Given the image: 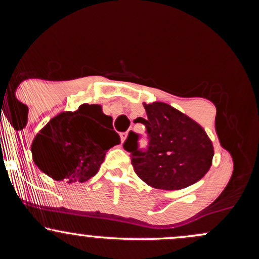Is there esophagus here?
<instances>
[{"mask_svg": "<svg viewBox=\"0 0 259 259\" xmlns=\"http://www.w3.org/2000/svg\"><path fill=\"white\" fill-rule=\"evenodd\" d=\"M129 133H130V130H127V132H126V133H121V134H120V138H121V141H124V140H125V139H126L127 134H129Z\"/></svg>", "mask_w": 259, "mask_h": 259, "instance_id": "obj_1", "label": "esophagus"}]
</instances>
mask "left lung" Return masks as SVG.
<instances>
[{
	"label": "left lung",
	"instance_id": "8db88e82",
	"mask_svg": "<svg viewBox=\"0 0 259 259\" xmlns=\"http://www.w3.org/2000/svg\"><path fill=\"white\" fill-rule=\"evenodd\" d=\"M147 147L139 150L140 135L130 132L123 144L134 170L154 189L180 190L197 183L209 170L214 151L206 132L195 120L163 102L145 105Z\"/></svg>",
	"mask_w": 259,
	"mask_h": 259
}]
</instances>
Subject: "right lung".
Returning <instances> with one entry per match:
<instances>
[{"label": "right lung", "instance_id": "obj_1", "mask_svg": "<svg viewBox=\"0 0 259 259\" xmlns=\"http://www.w3.org/2000/svg\"><path fill=\"white\" fill-rule=\"evenodd\" d=\"M108 123L110 129L100 125ZM120 138L113 130L112 117L99 105H81L75 112H62L52 118L31 144L32 159L55 180L84 183L94 177L106 152Z\"/></svg>", "mask_w": 259, "mask_h": 259}]
</instances>
